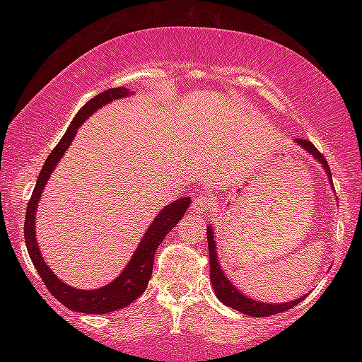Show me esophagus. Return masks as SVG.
<instances>
[{
    "instance_id": "1",
    "label": "esophagus",
    "mask_w": 362,
    "mask_h": 362,
    "mask_svg": "<svg viewBox=\"0 0 362 362\" xmlns=\"http://www.w3.org/2000/svg\"><path fill=\"white\" fill-rule=\"evenodd\" d=\"M212 209V199L206 194H196L193 201V211L198 214H206Z\"/></svg>"
}]
</instances>
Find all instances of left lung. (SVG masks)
I'll list each match as a JSON object with an SVG mask.
<instances>
[{"instance_id":"8db88e82","label":"left lung","mask_w":362,"mask_h":362,"mask_svg":"<svg viewBox=\"0 0 362 362\" xmlns=\"http://www.w3.org/2000/svg\"><path fill=\"white\" fill-rule=\"evenodd\" d=\"M296 142L300 146H303L306 151L311 153V155L321 163V166L326 169L330 183H332V174H330L329 164L322 153L317 150L310 140L296 139ZM207 247H209V260H211V283L214 286V291H216L218 300L220 302H223L226 306H231V308H235L244 315H249L254 317H263V316L284 313V311L293 308V306L298 305L303 300L302 297V298L293 300V302L273 305V303H260V302H255L252 298H247L246 296H243L241 291H238L236 287L231 284V281L225 276L222 268H220L218 259H217V250H216V240H214V230L211 226H207Z\"/></svg>"}]
</instances>
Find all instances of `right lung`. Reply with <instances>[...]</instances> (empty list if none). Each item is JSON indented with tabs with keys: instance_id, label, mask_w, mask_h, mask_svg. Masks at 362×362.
Masks as SVG:
<instances>
[{
	"instance_id": "obj_1",
	"label": "right lung",
	"mask_w": 362,
	"mask_h": 362,
	"mask_svg": "<svg viewBox=\"0 0 362 362\" xmlns=\"http://www.w3.org/2000/svg\"><path fill=\"white\" fill-rule=\"evenodd\" d=\"M131 93L126 88H112L105 90V93L97 94L94 99H90L86 105L79 110L78 115L73 118L71 124L66 129L65 136L60 139V142L56 145V148L51 151L47 156L45 166H42L38 180H36L35 189L32 193L27 204V214H25V225H23V233H25V244L32 259L36 272L40 273L42 283L46 284L47 291L56 297L60 303L65 305L69 310L79 311V313L88 315H103L110 313V311H116L119 308H126L127 305L137 300L145 292L148 281L151 278L153 272V259H155V252L159 244L163 243L168 233L179 223V220L183 217V214L188 209L192 199L185 196V198L175 199L174 203L164 207V209L158 214L156 218L153 220L150 228L146 230L144 240L140 241L139 247L134 252L131 262L127 267L122 269V273L116 278L113 283L100 287L95 291H79L75 287L66 286L62 283L56 274H54L49 267L45 263L41 257V252L36 244L35 238V217H36V206L41 198L42 188H45L49 175L52 174L54 168L57 166L60 158L69 148L71 140L75 139V134L78 127L83 124L84 119L89 115H93L97 108H100L105 103L121 99V97L129 95Z\"/></svg>"
}]
</instances>
